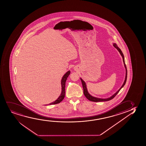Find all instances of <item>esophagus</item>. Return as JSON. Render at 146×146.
<instances>
[{"label":"esophagus","instance_id":"obj_1","mask_svg":"<svg viewBox=\"0 0 146 146\" xmlns=\"http://www.w3.org/2000/svg\"><path fill=\"white\" fill-rule=\"evenodd\" d=\"M74 69L75 70H77V67H76V66H75V67H74Z\"/></svg>","mask_w":146,"mask_h":146}]
</instances>
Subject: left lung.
I'll use <instances>...</instances> for the list:
<instances>
[{
  "label": "left lung",
  "instance_id": "1",
  "mask_svg": "<svg viewBox=\"0 0 146 146\" xmlns=\"http://www.w3.org/2000/svg\"><path fill=\"white\" fill-rule=\"evenodd\" d=\"M113 46H114L115 48H116V49H117V50H118V51L119 52L120 54H121V55L122 57V58H123V61L124 64V66L126 68V76L123 85H122L121 87H120V88L119 89V90H118L117 91V92H116L113 95L111 96V97L108 98V99H101V98L94 97H93V96H91V95H90V94H89L88 92V91H87V88H86V85L85 82L83 81V80H82L81 78H80L81 82H82V87H83V93H84V95H85V97H86L87 99H88L89 100H90V101L97 102L108 101H110V100H111V99H113V98L115 97V96H116V95L117 94V93L119 92V91L120 90V89H121L122 87H123L124 85L125 84L126 81V80H127V69H126V66L125 64V61H124V57L123 54V53L122 52L121 50H120V48L118 47V46H117V45L115 43H114V44H113Z\"/></svg>",
  "mask_w": 146,
  "mask_h": 146
}]
</instances>
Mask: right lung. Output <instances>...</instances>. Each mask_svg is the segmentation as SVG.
I'll list each match as a JSON object with an SVG mask.
<instances>
[{"label":"right lung","instance_id":"1","mask_svg":"<svg viewBox=\"0 0 146 146\" xmlns=\"http://www.w3.org/2000/svg\"><path fill=\"white\" fill-rule=\"evenodd\" d=\"M70 72L69 70L66 74H65L64 76H63V78L61 80V85H62V93H61V95L59 96V98H58L55 101L53 102V103L49 104V105H54V104H57L60 103L62 100L64 99L65 97V84H66V82L67 78L68 77L69 75L70 74Z\"/></svg>","mask_w":146,"mask_h":146}]
</instances>
